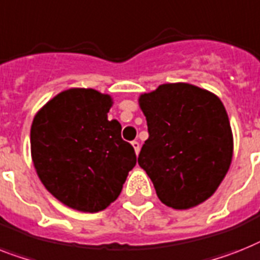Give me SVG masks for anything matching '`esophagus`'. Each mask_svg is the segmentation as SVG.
I'll return each instance as SVG.
<instances>
[{
    "instance_id": "1",
    "label": "esophagus",
    "mask_w": 260,
    "mask_h": 260,
    "mask_svg": "<svg viewBox=\"0 0 260 260\" xmlns=\"http://www.w3.org/2000/svg\"><path fill=\"white\" fill-rule=\"evenodd\" d=\"M132 145H134V149H135V152H136V155H137V153L140 152V143L135 140V141H132Z\"/></svg>"
}]
</instances>
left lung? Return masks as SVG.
Segmentation results:
<instances>
[{
    "mask_svg": "<svg viewBox=\"0 0 260 260\" xmlns=\"http://www.w3.org/2000/svg\"><path fill=\"white\" fill-rule=\"evenodd\" d=\"M149 137L139 166L166 206L187 210L216 189L233 160V131L218 96L199 86L163 84L141 94Z\"/></svg>",
    "mask_w": 260,
    "mask_h": 260,
    "instance_id": "left-lung-1",
    "label": "left lung"
}]
</instances>
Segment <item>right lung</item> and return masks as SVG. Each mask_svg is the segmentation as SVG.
I'll return each mask as SVG.
<instances>
[{
  "instance_id": "right-lung-1",
  "label": "right lung",
  "mask_w": 260,
  "mask_h": 260,
  "mask_svg": "<svg viewBox=\"0 0 260 260\" xmlns=\"http://www.w3.org/2000/svg\"><path fill=\"white\" fill-rule=\"evenodd\" d=\"M111 107L108 94L72 88L48 101L31 123V160L40 180L73 210H105L136 166L120 123L108 120Z\"/></svg>"
}]
</instances>
